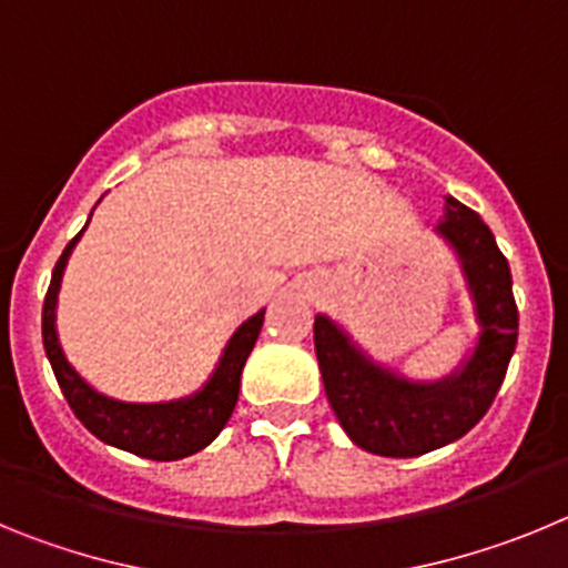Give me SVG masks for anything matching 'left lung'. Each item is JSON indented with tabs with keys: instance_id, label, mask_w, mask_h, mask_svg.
I'll return each mask as SVG.
<instances>
[{
	"instance_id": "8db88e82",
	"label": "left lung",
	"mask_w": 568,
	"mask_h": 568,
	"mask_svg": "<svg viewBox=\"0 0 568 568\" xmlns=\"http://www.w3.org/2000/svg\"><path fill=\"white\" fill-rule=\"evenodd\" d=\"M438 233L453 241L464 261L484 327L478 349L458 375L429 386L406 384L369 364L333 321L318 315L313 324L315 355L333 413L361 449L384 458H418L464 438L498 395L518 344L509 261L484 219L449 195Z\"/></svg>"
}]
</instances>
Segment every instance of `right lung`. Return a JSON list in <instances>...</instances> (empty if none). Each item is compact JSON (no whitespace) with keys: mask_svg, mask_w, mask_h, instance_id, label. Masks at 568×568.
<instances>
[{"mask_svg":"<svg viewBox=\"0 0 568 568\" xmlns=\"http://www.w3.org/2000/svg\"><path fill=\"white\" fill-rule=\"evenodd\" d=\"M82 235V233H79ZM70 239L64 253L59 255L57 267H53V278H50L48 295L42 304V341L44 353H48L53 375H57L62 395L68 398L70 409L88 426L90 433L99 440L119 449H128L133 455H142L150 460H179L187 455L199 453L215 435L222 433L224 424L230 420L239 400V384L241 369L247 361L250 349L255 346V338L264 324V310L244 321L235 335L230 338L227 349L222 355V364L204 386L202 393L190 400H179V404H159V406H135V404H119L104 395L93 393L77 373L73 366L64 361L62 346H59L57 327H53V310H57V293L59 281H62V270L68 264V255L73 244L79 241Z\"/></svg>","mask_w":568,"mask_h":568,"instance_id":"1","label":"right lung"}]
</instances>
